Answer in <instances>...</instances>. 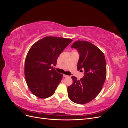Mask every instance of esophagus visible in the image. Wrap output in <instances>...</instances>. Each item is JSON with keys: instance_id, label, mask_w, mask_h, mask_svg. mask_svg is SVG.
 Segmentation results:
<instances>
[{"instance_id": "esophagus-1", "label": "esophagus", "mask_w": 128, "mask_h": 128, "mask_svg": "<svg viewBox=\"0 0 128 128\" xmlns=\"http://www.w3.org/2000/svg\"><path fill=\"white\" fill-rule=\"evenodd\" d=\"M63 76H64V77H69V76L66 75H63Z\"/></svg>"}]
</instances>
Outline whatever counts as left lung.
Wrapping results in <instances>:
<instances>
[{
    "mask_svg": "<svg viewBox=\"0 0 128 128\" xmlns=\"http://www.w3.org/2000/svg\"><path fill=\"white\" fill-rule=\"evenodd\" d=\"M80 53L78 70H84L83 78L72 76V84L68 87V96L74 102L85 104L94 99L101 91L106 78V62L104 53L91 42L77 40L71 46Z\"/></svg>",
    "mask_w": 128,
    "mask_h": 128,
    "instance_id": "left-lung-1",
    "label": "left lung"
}]
</instances>
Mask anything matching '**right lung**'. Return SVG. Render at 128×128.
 I'll use <instances>...</instances> for the list:
<instances>
[{
  "label": "right lung",
  "mask_w": 128,
  "mask_h": 128,
  "mask_svg": "<svg viewBox=\"0 0 128 128\" xmlns=\"http://www.w3.org/2000/svg\"><path fill=\"white\" fill-rule=\"evenodd\" d=\"M72 41L62 37L46 36L34 43L26 58L24 75L32 94L41 99L54 94L63 75L56 72L57 59Z\"/></svg>",
  "instance_id": "add662e5"
}]
</instances>
